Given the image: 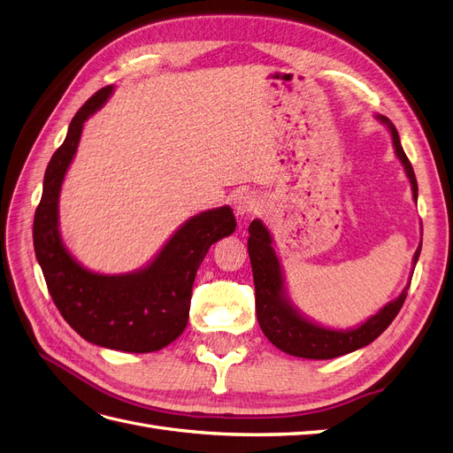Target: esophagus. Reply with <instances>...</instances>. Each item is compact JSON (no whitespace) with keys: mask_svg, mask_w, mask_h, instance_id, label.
Instances as JSON below:
<instances>
[{"mask_svg":"<svg viewBox=\"0 0 453 453\" xmlns=\"http://www.w3.org/2000/svg\"><path fill=\"white\" fill-rule=\"evenodd\" d=\"M232 203H234V211L240 217H251V215H257L260 211L258 196L255 193H248V190H245V193L236 195V198Z\"/></svg>","mask_w":453,"mask_h":453,"instance_id":"obj_1","label":"esophagus"}]
</instances>
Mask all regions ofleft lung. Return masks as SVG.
Wrapping results in <instances>:
<instances>
[{"instance_id":"1","label":"left lung","mask_w":453,"mask_h":453,"mask_svg":"<svg viewBox=\"0 0 453 453\" xmlns=\"http://www.w3.org/2000/svg\"><path fill=\"white\" fill-rule=\"evenodd\" d=\"M378 120L381 125L388 127L393 140L395 155L399 157L401 164L404 166L406 177L410 180V185H412L414 200H418L416 173L412 164H410L408 157L404 155L399 132H396L393 122L388 117L378 115ZM248 251L253 268L255 308L258 325L273 346L285 353L295 355V357L334 359L340 357V355H346L368 346L370 342H374L396 318V313H399V310L404 304L406 291L410 287L408 283L399 296L391 300L389 304L383 306L376 315L368 318L359 326L346 328V331H336V328H326L310 321L295 308L291 298L287 296L285 291L281 265L276 251L272 248L270 232L258 219H255L250 225ZM419 251L421 243L418 251L414 253V268L419 258Z\"/></svg>"}]
</instances>
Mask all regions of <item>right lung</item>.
Instances as JSON below:
<instances>
[{
	"label": "right lung",
	"instance_id": "add662e5",
	"mask_svg": "<svg viewBox=\"0 0 453 453\" xmlns=\"http://www.w3.org/2000/svg\"><path fill=\"white\" fill-rule=\"evenodd\" d=\"M111 92L113 87L98 90L79 109L52 155L34 217V248L54 304L77 334L102 348L149 353L185 331L196 270L211 243L236 230V219L228 205L190 217L145 268L130 273L109 276L77 263L60 236V188L85 120Z\"/></svg>",
	"mask_w": 453,
	"mask_h": 453
}]
</instances>
